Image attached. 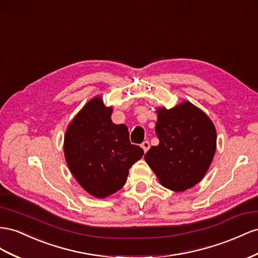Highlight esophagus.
<instances>
[{"mask_svg": "<svg viewBox=\"0 0 258 258\" xmlns=\"http://www.w3.org/2000/svg\"><path fill=\"white\" fill-rule=\"evenodd\" d=\"M141 146H142V149L144 150V152H146V151H148V150L150 149V142H149V141H144V142L141 144Z\"/></svg>", "mask_w": 258, "mask_h": 258, "instance_id": "esophagus-1", "label": "esophagus"}]
</instances>
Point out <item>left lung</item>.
<instances>
[{"label":"left lung","instance_id":"8db88e82","mask_svg":"<svg viewBox=\"0 0 258 258\" xmlns=\"http://www.w3.org/2000/svg\"><path fill=\"white\" fill-rule=\"evenodd\" d=\"M159 144L146 152L145 162L167 189L182 192L202 180L216 151V129L202 110L189 102L157 110Z\"/></svg>","mask_w":258,"mask_h":258}]
</instances>
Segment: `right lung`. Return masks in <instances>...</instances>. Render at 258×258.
<instances>
[{
	"label": "right lung",
	"mask_w": 258,
	"mask_h": 258,
	"mask_svg": "<svg viewBox=\"0 0 258 258\" xmlns=\"http://www.w3.org/2000/svg\"><path fill=\"white\" fill-rule=\"evenodd\" d=\"M112 108L101 97L90 101L69 124L65 136V158L72 173L88 193L106 198L120 190L130 167L144 151L131 144L124 124H115Z\"/></svg>",
	"instance_id": "1"
}]
</instances>
